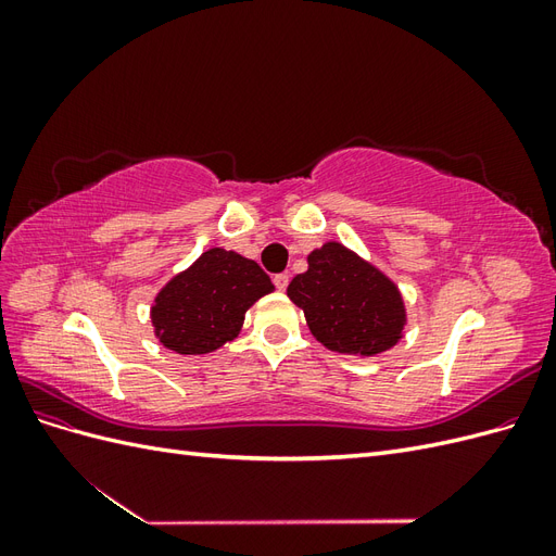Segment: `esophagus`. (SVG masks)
Wrapping results in <instances>:
<instances>
[{
  "mask_svg": "<svg viewBox=\"0 0 556 556\" xmlns=\"http://www.w3.org/2000/svg\"><path fill=\"white\" fill-rule=\"evenodd\" d=\"M288 282H290V276H288V274H278V276H274V285L278 288V292H285V290H288Z\"/></svg>",
  "mask_w": 556,
  "mask_h": 556,
  "instance_id": "1",
  "label": "esophagus"
}]
</instances>
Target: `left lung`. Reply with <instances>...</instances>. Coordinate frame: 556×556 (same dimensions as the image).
<instances>
[{
    "mask_svg": "<svg viewBox=\"0 0 556 556\" xmlns=\"http://www.w3.org/2000/svg\"><path fill=\"white\" fill-rule=\"evenodd\" d=\"M288 296L319 343L359 359L394 348L408 323L399 285L341 241L311 250L308 271L292 278Z\"/></svg>",
    "mask_w": 556,
    "mask_h": 556,
    "instance_id": "8db88e82",
    "label": "left lung"
}]
</instances>
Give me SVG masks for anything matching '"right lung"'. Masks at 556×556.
<instances>
[{
    "instance_id": "add662e5",
    "label": "right lung",
    "mask_w": 556,
    "mask_h": 556,
    "mask_svg": "<svg viewBox=\"0 0 556 556\" xmlns=\"http://www.w3.org/2000/svg\"><path fill=\"white\" fill-rule=\"evenodd\" d=\"M274 290L255 260L208 248L155 294L153 333L178 355H206L237 339L248 308Z\"/></svg>"
}]
</instances>
